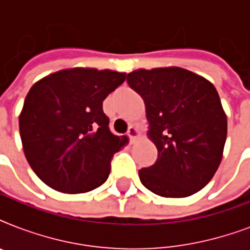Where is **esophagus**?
Masks as SVG:
<instances>
[{"mask_svg":"<svg viewBox=\"0 0 250 250\" xmlns=\"http://www.w3.org/2000/svg\"><path fill=\"white\" fill-rule=\"evenodd\" d=\"M127 135H128L129 137V141H131V143H135V141L139 139V136H140V131H139L137 127H135V125H129Z\"/></svg>","mask_w":250,"mask_h":250,"instance_id":"obj_1","label":"esophagus"}]
</instances>
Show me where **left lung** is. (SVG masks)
Wrapping results in <instances>:
<instances>
[{
  "mask_svg": "<svg viewBox=\"0 0 250 250\" xmlns=\"http://www.w3.org/2000/svg\"><path fill=\"white\" fill-rule=\"evenodd\" d=\"M127 82L140 94L148 137L158 150L141 183L162 197H188L218 170L227 137V115L209 80L182 67L135 70Z\"/></svg>",
  "mask_w": 250,
  "mask_h": 250,
  "instance_id": "8db88e82",
  "label": "left lung"
}]
</instances>
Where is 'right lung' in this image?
<instances>
[{
    "label": "right lung",
    "instance_id": "add662e5",
    "mask_svg": "<svg viewBox=\"0 0 250 250\" xmlns=\"http://www.w3.org/2000/svg\"><path fill=\"white\" fill-rule=\"evenodd\" d=\"M125 80V72L74 67L33 84L19 132L29 166L46 186L75 194L106 182L114 153L128 139L110 132L102 102Z\"/></svg>",
    "mask_w": 250,
    "mask_h": 250
}]
</instances>
